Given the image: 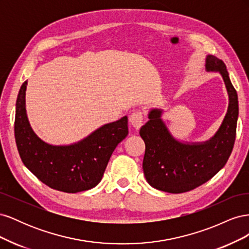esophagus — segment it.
I'll return each mask as SVG.
<instances>
[{
  "label": "esophagus",
  "instance_id": "1",
  "mask_svg": "<svg viewBox=\"0 0 249 249\" xmlns=\"http://www.w3.org/2000/svg\"><path fill=\"white\" fill-rule=\"evenodd\" d=\"M143 113L141 111H134L130 115V123L135 127V129L138 130L143 124Z\"/></svg>",
  "mask_w": 249,
  "mask_h": 249
}]
</instances>
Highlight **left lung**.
<instances>
[{
    "mask_svg": "<svg viewBox=\"0 0 249 249\" xmlns=\"http://www.w3.org/2000/svg\"><path fill=\"white\" fill-rule=\"evenodd\" d=\"M208 71H219L229 93V108L215 136L203 143H183L173 138L161 119L162 110L153 109L140 129L145 143L143 172L147 183L158 190L183 193L212 178L225 164L235 144L239 114L238 95L222 60L209 55Z\"/></svg>",
    "mask_w": 249,
    "mask_h": 249,
    "instance_id": "1",
    "label": "left lung"
}]
</instances>
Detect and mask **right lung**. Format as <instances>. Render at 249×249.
Masks as SVG:
<instances>
[{"label": "right lung", "instance_id": "right-lung-1", "mask_svg": "<svg viewBox=\"0 0 249 249\" xmlns=\"http://www.w3.org/2000/svg\"><path fill=\"white\" fill-rule=\"evenodd\" d=\"M27 81L17 100L14 136L25 166L52 189L86 191L101 182L112 153L127 136V117L107 124L71 145L48 144L33 132L26 113Z\"/></svg>", "mask_w": 249, "mask_h": 249}]
</instances>
